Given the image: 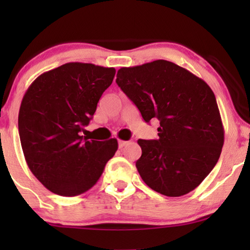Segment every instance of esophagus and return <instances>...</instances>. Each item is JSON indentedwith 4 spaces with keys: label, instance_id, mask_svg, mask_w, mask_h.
<instances>
[{
    "label": "esophagus",
    "instance_id": "34e87169",
    "mask_svg": "<svg viewBox=\"0 0 250 250\" xmlns=\"http://www.w3.org/2000/svg\"><path fill=\"white\" fill-rule=\"evenodd\" d=\"M128 141H125V140H119L118 141V146L119 148H124L125 146H127L128 145Z\"/></svg>",
    "mask_w": 250,
    "mask_h": 250
}]
</instances>
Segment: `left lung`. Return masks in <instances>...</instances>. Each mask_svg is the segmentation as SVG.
<instances>
[{"label":"left lung","instance_id":"left-lung-1","mask_svg":"<svg viewBox=\"0 0 250 250\" xmlns=\"http://www.w3.org/2000/svg\"><path fill=\"white\" fill-rule=\"evenodd\" d=\"M116 83L149 123L159 121L158 140H139L136 168L145 183L167 197L189 193L216 165L224 128L206 82L167 60L123 67Z\"/></svg>","mask_w":250,"mask_h":250}]
</instances>
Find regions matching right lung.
Returning a JSON list of instances; mask_svg holds the SVG:
<instances>
[{
    "label": "right lung",
    "instance_id": "right-lung-1",
    "mask_svg": "<svg viewBox=\"0 0 250 250\" xmlns=\"http://www.w3.org/2000/svg\"><path fill=\"white\" fill-rule=\"evenodd\" d=\"M115 74V68L68 62L40 75L23 95L18 117L23 156L51 192H86L117 151L116 139L88 141L81 135Z\"/></svg>",
    "mask_w": 250,
    "mask_h": 250
}]
</instances>
